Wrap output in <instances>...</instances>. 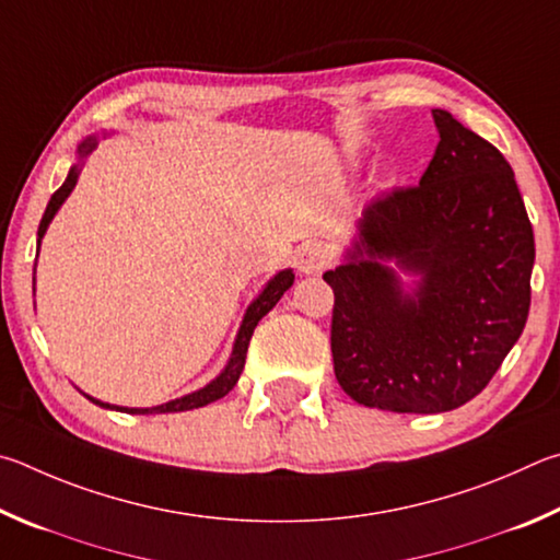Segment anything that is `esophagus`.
<instances>
[{
    "label": "esophagus",
    "instance_id": "1",
    "mask_svg": "<svg viewBox=\"0 0 560 560\" xmlns=\"http://www.w3.org/2000/svg\"><path fill=\"white\" fill-rule=\"evenodd\" d=\"M329 253L322 243H305L295 253V265L302 275H317L327 268Z\"/></svg>",
    "mask_w": 560,
    "mask_h": 560
}]
</instances>
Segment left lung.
Returning a JSON list of instances; mask_svg holds the SVG:
<instances>
[{"mask_svg":"<svg viewBox=\"0 0 560 560\" xmlns=\"http://www.w3.org/2000/svg\"><path fill=\"white\" fill-rule=\"evenodd\" d=\"M420 184L371 201L325 280L331 357L361 406L445 413L482 390L532 305L534 229L504 154L447 110Z\"/></svg>","mask_w":560,"mask_h":560,"instance_id":"obj_1","label":"left lung"}]
</instances>
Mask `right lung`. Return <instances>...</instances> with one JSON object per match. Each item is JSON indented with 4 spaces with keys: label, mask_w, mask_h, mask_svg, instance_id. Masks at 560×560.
<instances>
[{
    "label": "right lung",
    "mask_w": 560,
    "mask_h": 560,
    "mask_svg": "<svg viewBox=\"0 0 560 560\" xmlns=\"http://www.w3.org/2000/svg\"><path fill=\"white\" fill-rule=\"evenodd\" d=\"M110 132H103V137H107ZM97 142H101V137L97 135H88L85 140L78 144L75 150V162L71 164V170H68V176L66 182L61 184V189H58L51 201H48L46 211H44V219L42 223H38V238H36V250H42V241L44 235L48 231V225H51V221L56 219V213L61 211V206L66 203L68 196H71V191L75 189L78 184V176H81V170L83 164L88 160V154H91ZM38 258V255H36ZM292 282H295V272H292V268H285L280 272H275L272 278L265 282L262 290L258 292L250 300V305L245 307V315L241 319V327L238 331H235V339H233V347H231V357L229 361H225V366L221 369L219 376H213L209 384L191 390V394L186 396H179L174 400H166V404H160V406H150V408H130V406H113V404H105V400H97L93 396L83 394L91 404L101 406V408H110V410H120V413H130V416H152V413H182V410H194V408H201V406H209L213 404V400L223 398L229 390L238 384V378L243 374V366H245V354H248V345H250V337H253V329L258 327V322L268 315V312L278 305V300L285 295V292L292 288ZM34 292H36V262H34Z\"/></svg>",
    "instance_id": "1"
}]
</instances>
